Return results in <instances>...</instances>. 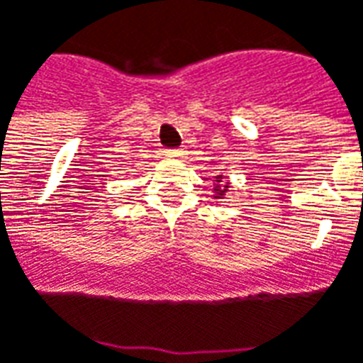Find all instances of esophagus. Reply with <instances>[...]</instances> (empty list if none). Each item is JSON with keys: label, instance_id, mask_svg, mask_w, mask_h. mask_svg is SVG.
Listing matches in <instances>:
<instances>
[{"label": "esophagus", "instance_id": "1", "mask_svg": "<svg viewBox=\"0 0 363 363\" xmlns=\"http://www.w3.org/2000/svg\"><path fill=\"white\" fill-rule=\"evenodd\" d=\"M167 155H169V157H172V159H179V157H182V155H184V150H182V149H172V150H169Z\"/></svg>", "mask_w": 363, "mask_h": 363}]
</instances>
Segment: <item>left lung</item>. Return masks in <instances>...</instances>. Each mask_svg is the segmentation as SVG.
<instances>
[{
  "label": "left lung",
  "instance_id": "8db88e82",
  "mask_svg": "<svg viewBox=\"0 0 363 363\" xmlns=\"http://www.w3.org/2000/svg\"><path fill=\"white\" fill-rule=\"evenodd\" d=\"M230 189V181H226L224 179V174H216L214 177V189H213V199L214 201H223L224 196H226V192Z\"/></svg>",
  "mask_w": 363,
  "mask_h": 363
}]
</instances>
